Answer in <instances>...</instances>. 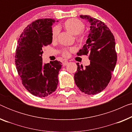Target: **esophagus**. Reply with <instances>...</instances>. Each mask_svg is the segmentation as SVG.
Returning <instances> with one entry per match:
<instances>
[{
    "instance_id": "esophagus-1",
    "label": "esophagus",
    "mask_w": 132,
    "mask_h": 132,
    "mask_svg": "<svg viewBox=\"0 0 132 132\" xmlns=\"http://www.w3.org/2000/svg\"><path fill=\"white\" fill-rule=\"evenodd\" d=\"M68 61H65L64 62H63V65H64V66H66V65H67L68 64Z\"/></svg>"
}]
</instances>
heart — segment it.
Wrapping results in <instances>:
<instances>
[{
    "mask_svg": "<svg viewBox=\"0 0 132 132\" xmlns=\"http://www.w3.org/2000/svg\"><path fill=\"white\" fill-rule=\"evenodd\" d=\"M63 26L67 30L68 32L71 34L73 35H77L76 37L77 41L78 43H83L85 41V35L82 34V32L85 29L84 23L76 19H70L65 21L63 24ZM59 29L57 26L53 27L52 31V40L55 41L56 40L57 35L59 34ZM73 48L64 49L62 50V55L64 57H68L70 56V52H73Z\"/></svg>",
    "mask_w": 132,
    "mask_h": 132,
    "instance_id": "b5f03b06",
    "label": "heart"
}]
</instances>
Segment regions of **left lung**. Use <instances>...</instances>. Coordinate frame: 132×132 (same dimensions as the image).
Listing matches in <instances>:
<instances>
[{"instance_id":"1","label":"left lung","mask_w":132,"mask_h":132,"mask_svg":"<svg viewBox=\"0 0 132 132\" xmlns=\"http://www.w3.org/2000/svg\"><path fill=\"white\" fill-rule=\"evenodd\" d=\"M90 23L86 44L77 55L89 54L90 64L85 68L77 63L75 81L82 93L94 95L105 89L111 79L117 61L114 36L102 21L89 15H80Z\"/></svg>"}]
</instances>
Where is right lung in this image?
Here are the masks:
<instances>
[{
	"label": "right lung",
	"instance_id": "1",
	"mask_svg": "<svg viewBox=\"0 0 132 132\" xmlns=\"http://www.w3.org/2000/svg\"><path fill=\"white\" fill-rule=\"evenodd\" d=\"M55 20L38 19L29 24L18 41L16 68L25 88L32 95L45 97L56 89L61 62H43V48L52 42V26Z\"/></svg>",
	"mask_w": 132,
	"mask_h": 132
}]
</instances>
